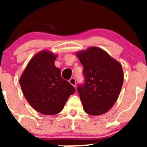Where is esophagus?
Masks as SVG:
<instances>
[{
  "label": "esophagus",
  "instance_id": "34e87169",
  "mask_svg": "<svg viewBox=\"0 0 147 147\" xmlns=\"http://www.w3.org/2000/svg\"><path fill=\"white\" fill-rule=\"evenodd\" d=\"M69 83L71 85H72L74 87H76V80L74 78H71V80H69Z\"/></svg>",
  "mask_w": 147,
  "mask_h": 147
}]
</instances>
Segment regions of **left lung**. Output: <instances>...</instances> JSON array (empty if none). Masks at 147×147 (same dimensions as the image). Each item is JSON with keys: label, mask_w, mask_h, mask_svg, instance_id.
<instances>
[{"label": "left lung", "mask_w": 147, "mask_h": 147, "mask_svg": "<svg viewBox=\"0 0 147 147\" xmlns=\"http://www.w3.org/2000/svg\"><path fill=\"white\" fill-rule=\"evenodd\" d=\"M83 65L85 84L77 90L85 112L105 114L117 101L124 81L121 65L105 51L92 46L76 53Z\"/></svg>", "instance_id": "1"}]
</instances>
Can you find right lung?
Returning a JSON list of instances; mask_svg holds the SVG:
<instances>
[{
	"mask_svg": "<svg viewBox=\"0 0 147 147\" xmlns=\"http://www.w3.org/2000/svg\"><path fill=\"white\" fill-rule=\"evenodd\" d=\"M57 54L42 50L35 54L23 71L20 85L27 102L43 115H55L64 108L74 86L61 76L54 65Z\"/></svg>",
	"mask_w": 147,
	"mask_h": 147,
	"instance_id": "right-lung-1",
	"label": "right lung"
}]
</instances>
